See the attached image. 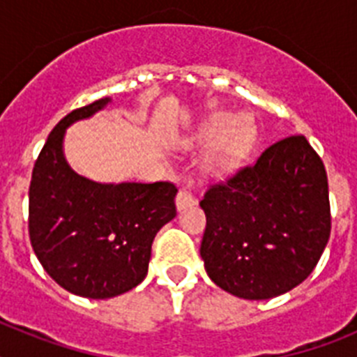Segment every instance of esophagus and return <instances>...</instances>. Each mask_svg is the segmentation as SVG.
I'll list each match as a JSON object with an SVG mask.
<instances>
[{
	"instance_id": "34e87169",
	"label": "esophagus",
	"mask_w": 357,
	"mask_h": 357,
	"mask_svg": "<svg viewBox=\"0 0 357 357\" xmlns=\"http://www.w3.org/2000/svg\"><path fill=\"white\" fill-rule=\"evenodd\" d=\"M175 204H176V209L184 211V209H188V207H193L195 204H197V198L189 193L188 189H181V191L176 193Z\"/></svg>"
}]
</instances>
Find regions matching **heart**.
Instances as JSON below:
<instances>
[{
  "instance_id": "b5f03b06",
  "label": "heart",
  "mask_w": 357,
  "mask_h": 357,
  "mask_svg": "<svg viewBox=\"0 0 357 357\" xmlns=\"http://www.w3.org/2000/svg\"><path fill=\"white\" fill-rule=\"evenodd\" d=\"M214 142L207 155V166L213 172H225L234 168L250 148L254 128L245 118L232 119L229 114H214L200 128V143Z\"/></svg>"
}]
</instances>
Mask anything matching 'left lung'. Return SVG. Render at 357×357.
<instances>
[{
    "label": "left lung",
    "instance_id": "left-lung-1",
    "mask_svg": "<svg viewBox=\"0 0 357 357\" xmlns=\"http://www.w3.org/2000/svg\"><path fill=\"white\" fill-rule=\"evenodd\" d=\"M207 218L200 255L230 295L266 301L313 272L331 236L324 162L304 135L279 139L200 202Z\"/></svg>",
    "mask_w": 357,
    "mask_h": 357
}]
</instances>
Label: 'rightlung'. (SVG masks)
<instances>
[{
	"label": "right lung",
	"instance_id": "right-lung-1",
	"mask_svg": "<svg viewBox=\"0 0 357 357\" xmlns=\"http://www.w3.org/2000/svg\"><path fill=\"white\" fill-rule=\"evenodd\" d=\"M110 103L102 98L59 121L33 166L28 230L56 284L87 298H112L141 284L155 234L176 216L172 182L102 184L73 172L66 128Z\"/></svg>",
	"mask_w": 357,
	"mask_h": 357
}]
</instances>
